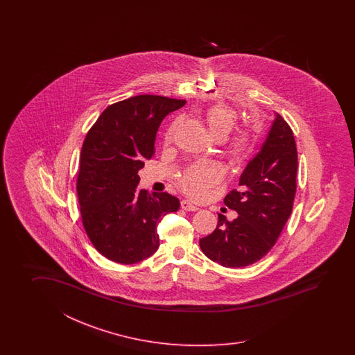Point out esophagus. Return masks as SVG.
<instances>
[{
    "mask_svg": "<svg viewBox=\"0 0 355 355\" xmlns=\"http://www.w3.org/2000/svg\"><path fill=\"white\" fill-rule=\"evenodd\" d=\"M181 209H184V211H199V208L194 205L193 203H190L189 200L187 199H184V200H181Z\"/></svg>",
    "mask_w": 355,
    "mask_h": 355,
    "instance_id": "34e87169",
    "label": "esophagus"
}]
</instances>
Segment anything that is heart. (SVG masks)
Here are the masks:
<instances>
[{"mask_svg": "<svg viewBox=\"0 0 355 355\" xmlns=\"http://www.w3.org/2000/svg\"><path fill=\"white\" fill-rule=\"evenodd\" d=\"M205 121L211 137L217 141L225 139L237 123V114L232 107L218 104L211 106L205 114ZM173 125L167 132L166 139L170 141L174 135ZM255 132L250 127H241L230 137L225 144L227 157L234 164H241L252 150ZM222 179V170L214 162H198L189 167L180 179V188L184 194L194 200H202L208 196L209 190Z\"/></svg>", "mask_w": 355, "mask_h": 355, "instance_id": "obj_1", "label": "heart"}]
</instances>
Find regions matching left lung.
<instances>
[{"label":"left lung","instance_id":"1","mask_svg":"<svg viewBox=\"0 0 355 355\" xmlns=\"http://www.w3.org/2000/svg\"><path fill=\"white\" fill-rule=\"evenodd\" d=\"M298 155L287 121L275 114L263 147L243 170L239 188L225 204L237 211L232 222L218 214L217 228L199 240L204 255L225 268H243L264 257L293 209Z\"/></svg>","mask_w":355,"mask_h":355}]
</instances>
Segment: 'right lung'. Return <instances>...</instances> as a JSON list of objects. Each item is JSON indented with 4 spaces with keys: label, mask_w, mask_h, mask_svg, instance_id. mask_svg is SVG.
<instances>
[{
    "label": "right lung",
    "mask_w": 355,
    "mask_h": 355,
    "mask_svg": "<svg viewBox=\"0 0 355 355\" xmlns=\"http://www.w3.org/2000/svg\"><path fill=\"white\" fill-rule=\"evenodd\" d=\"M185 100L138 95L107 106L83 141L77 175L83 225L98 252L119 264H136L159 246L157 223L180 202L168 193L137 188L138 170L155 155L167 114Z\"/></svg>",
    "instance_id": "1"
}]
</instances>
